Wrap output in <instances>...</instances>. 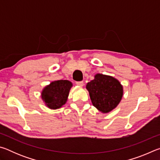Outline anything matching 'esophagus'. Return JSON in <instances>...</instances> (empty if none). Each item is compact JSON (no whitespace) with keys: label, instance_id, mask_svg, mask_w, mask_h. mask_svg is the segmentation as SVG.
Returning <instances> with one entry per match:
<instances>
[{"label":"esophagus","instance_id":"34e87169","mask_svg":"<svg viewBox=\"0 0 160 160\" xmlns=\"http://www.w3.org/2000/svg\"><path fill=\"white\" fill-rule=\"evenodd\" d=\"M76 85L80 86V87H82L84 83H83V82H82V81H80V82H76Z\"/></svg>","mask_w":160,"mask_h":160}]
</instances>
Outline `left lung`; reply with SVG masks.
<instances>
[{
  "label": "left lung",
  "mask_w": 160,
  "mask_h": 160,
  "mask_svg": "<svg viewBox=\"0 0 160 160\" xmlns=\"http://www.w3.org/2000/svg\"><path fill=\"white\" fill-rule=\"evenodd\" d=\"M93 106L102 113H108L118 106L123 95L121 82L111 75L97 73L94 80L87 83Z\"/></svg>",
  "instance_id": "left-lung-1"
}]
</instances>
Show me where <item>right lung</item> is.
I'll return each mask as SVG.
<instances>
[{"instance_id": "obj_1", "label": "right lung", "mask_w": 160, "mask_h": 160, "mask_svg": "<svg viewBox=\"0 0 160 160\" xmlns=\"http://www.w3.org/2000/svg\"><path fill=\"white\" fill-rule=\"evenodd\" d=\"M72 83L67 80H55L45 86L41 97L46 107L50 109H60L68 101Z\"/></svg>"}]
</instances>
